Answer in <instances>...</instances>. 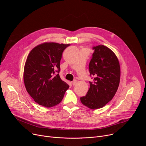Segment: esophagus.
Instances as JSON below:
<instances>
[{
	"instance_id": "esophagus-1",
	"label": "esophagus",
	"mask_w": 146,
	"mask_h": 146,
	"mask_svg": "<svg viewBox=\"0 0 146 146\" xmlns=\"http://www.w3.org/2000/svg\"><path fill=\"white\" fill-rule=\"evenodd\" d=\"M77 81L76 80L73 81H72V84H73V86H75V85L77 84Z\"/></svg>"
}]
</instances>
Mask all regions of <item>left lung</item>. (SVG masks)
<instances>
[{"instance_id": "8db88e82", "label": "left lung", "mask_w": 146, "mask_h": 146, "mask_svg": "<svg viewBox=\"0 0 146 146\" xmlns=\"http://www.w3.org/2000/svg\"><path fill=\"white\" fill-rule=\"evenodd\" d=\"M89 64L90 87L85 96L80 98L84 106L95 110L102 108L115 95L119 84L121 70L119 60L115 53L108 47L99 45Z\"/></svg>"}]
</instances>
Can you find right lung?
Returning a JSON list of instances; mask_svg holds the SVG:
<instances>
[{
    "label": "right lung",
    "mask_w": 146,
    "mask_h": 146,
    "mask_svg": "<svg viewBox=\"0 0 146 146\" xmlns=\"http://www.w3.org/2000/svg\"><path fill=\"white\" fill-rule=\"evenodd\" d=\"M70 44L45 42L35 47L27 58L24 70L25 88L38 105L52 108L62 101L69 86L59 74L62 52Z\"/></svg>",
    "instance_id": "1"
}]
</instances>
